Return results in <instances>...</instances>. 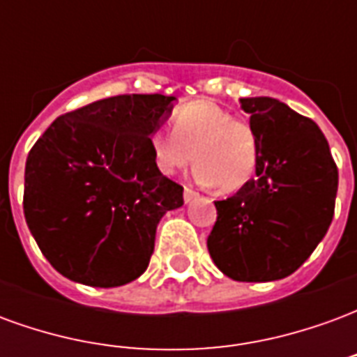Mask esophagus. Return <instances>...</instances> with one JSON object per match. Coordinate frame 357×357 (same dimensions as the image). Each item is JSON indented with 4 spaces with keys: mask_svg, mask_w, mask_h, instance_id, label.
I'll return each instance as SVG.
<instances>
[{
    "mask_svg": "<svg viewBox=\"0 0 357 357\" xmlns=\"http://www.w3.org/2000/svg\"><path fill=\"white\" fill-rule=\"evenodd\" d=\"M197 197H199V193H197V191H193L191 187H185V189H183V201H185L187 204H189V202H193Z\"/></svg>",
    "mask_w": 357,
    "mask_h": 357,
    "instance_id": "1",
    "label": "esophagus"
}]
</instances>
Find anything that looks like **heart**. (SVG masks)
<instances>
[{"mask_svg":"<svg viewBox=\"0 0 357 357\" xmlns=\"http://www.w3.org/2000/svg\"><path fill=\"white\" fill-rule=\"evenodd\" d=\"M149 145L155 168L162 176H174L195 158V178L201 183H216L222 191L247 185L260 155L255 126L212 101L183 105L174 114V130L155 128Z\"/></svg>","mask_w":357,"mask_h":357,"instance_id":"obj_1","label":"heart"}]
</instances>
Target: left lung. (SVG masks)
Listing matches in <instances>:
<instances>
[{
  "label": "left lung",
  "mask_w": 357,
  "mask_h": 357,
  "mask_svg": "<svg viewBox=\"0 0 357 357\" xmlns=\"http://www.w3.org/2000/svg\"><path fill=\"white\" fill-rule=\"evenodd\" d=\"M258 135L256 179L216 201L208 252L235 281H275L306 262L335 214L338 170L314 120L271 97H247Z\"/></svg>",
  "instance_id": "obj_1"
}]
</instances>
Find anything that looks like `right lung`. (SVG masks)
Returning a JSON list of instances; mask_svg holds the SVG:
<instances>
[{"label":"right lung","mask_w":357,"mask_h":357,"mask_svg":"<svg viewBox=\"0 0 357 357\" xmlns=\"http://www.w3.org/2000/svg\"><path fill=\"white\" fill-rule=\"evenodd\" d=\"M174 97L126 93L59 116L30 149L22 208L61 275L120 287L147 269L156 225L183 187L155 168L151 132Z\"/></svg>","instance_id":"add662e5"}]
</instances>
